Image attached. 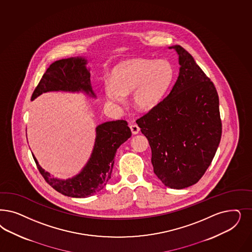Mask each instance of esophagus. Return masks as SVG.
<instances>
[{"mask_svg":"<svg viewBox=\"0 0 252 252\" xmlns=\"http://www.w3.org/2000/svg\"><path fill=\"white\" fill-rule=\"evenodd\" d=\"M130 129L133 134H137L139 131H140V128H139L138 125H137V124H135V123L130 124Z\"/></svg>","mask_w":252,"mask_h":252,"instance_id":"esophagus-1","label":"esophagus"}]
</instances>
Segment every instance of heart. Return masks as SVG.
Returning a JSON list of instances; mask_svg holds the SVG:
<instances>
[{
    "mask_svg": "<svg viewBox=\"0 0 252 252\" xmlns=\"http://www.w3.org/2000/svg\"><path fill=\"white\" fill-rule=\"evenodd\" d=\"M173 67L164 60L134 59L117 65L105 83L109 102L122 104L125 95L133 92L134 105L141 110L157 106L173 80Z\"/></svg>",
    "mask_w": 252,
    "mask_h": 252,
    "instance_id": "obj_1",
    "label": "heart"
}]
</instances>
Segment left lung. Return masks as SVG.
<instances>
[{"mask_svg":"<svg viewBox=\"0 0 252 252\" xmlns=\"http://www.w3.org/2000/svg\"><path fill=\"white\" fill-rule=\"evenodd\" d=\"M178 79L169 94L136 120L151 147L155 174L166 187L196 184L211 165L221 137L217 90L181 45Z\"/></svg>","mask_w":252,"mask_h":252,"instance_id":"left-lung-1","label":"left lung"}]
</instances>
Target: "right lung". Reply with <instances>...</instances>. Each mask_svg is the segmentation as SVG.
I'll use <instances>...</instances> for the list:
<instances>
[{
	"mask_svg": "<svg viewBox=\"0 0 252 252\" xmlns=\"http://www.w3.org/2000/svg\"><path fill=\"white\" fill-rule=\"evenodd\" d=\"M85 65L86 60L81 57H69L52 63L34 90L32 101L50 91H83L94 96ZM130 135L126 121L100 124L96 127L95 144L87 165L76 177L65 181L51 177L32 155L33 158L41 176L57 192L71 197H87L101 191L111 178L116 151Z\"/></svg>",
	"mask_w": 252,
	"mask_h": 252,
	"instance_id": "right-lung-1",
	"label": "right lung"
}]
</instances>
